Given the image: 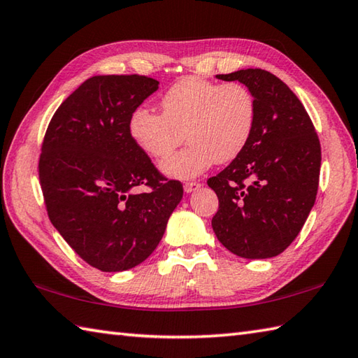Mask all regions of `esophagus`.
Instances as JSON below:
<instances>
[{"label": "esophagus", "mask_w": 358, "mask_h": 358, "mask_svg": "<svg viewBox=\"0 0 358 358\" xmlns=\"http://www.w3.org/2000/svg\"><path fill=\"white\" fill-rule=\"evenodd\" d=\"M200 187H201V185L197 183V181H187V183H185V192L191 194V192L199 191Z\"/></svg>", "instance_id": "esophagus-1"}]
</instances>
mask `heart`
Returning a JSON list of instances; mask_svg holds the SVG:
<instances>
[{
  "label": "heart",
  "mask_w": 358,
  "mask_h": 358,
  "mask_svg": "<svg viewBox=\"0 0 358 358\" xmlns=\"http://www.w3.org/2000/svg\"><path fill=\"white\" fill-rule=\"evenodd\" d=\"M161 115L138 107L129 117L131 141L147 158L163 159L167 177L192 178L215 163H229L248 145L256 127L255 94L241 82L217 83L201 77H183L164 91Z\"/></svg>",
  "instance_id": "obj_1"
}]
</instances>
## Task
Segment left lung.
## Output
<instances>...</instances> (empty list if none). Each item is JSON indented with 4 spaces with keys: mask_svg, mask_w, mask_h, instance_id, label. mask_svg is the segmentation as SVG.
Wrapping results in <instances>:
<instances>
[{
    "mask_svg": "<svg viewBox=\"0 0 358 358\" xmlns=\"http://www.w3.org/2000/svg\"><path fill=\"white\" fill-rule=\"evenodd\" d=\"M215 77L248 87L257 116L245 150L208 180L219 197L213 229L231 253L275 257L296 239L315 205L320 139L304 105L275 74L248 68Z\"/></svg>",
    "mask_w": 358,
    "mask_h": 358,
    "instance_id": "obj_1",
    "label": "left lung"
}]
</instances>
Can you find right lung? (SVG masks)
<instances>
[{"instance_id": "1", "label": "right lung", "mask_w": 358, "mask_h": 358, "mask_svg": "<svg viewBox=\"0 0 358 358\" xmlns=\"http://www.w3.org/2000/svg\"><path fill=\"white\" fill-rule=\"evenodd\" d=\"M159 82L145 76L90 77L55 111L38 161L46 211L83 261L124 271L149 257L183 197L129 135V117ZM147 185L150 191H132Z\"/></svg>"}]
</instances>
